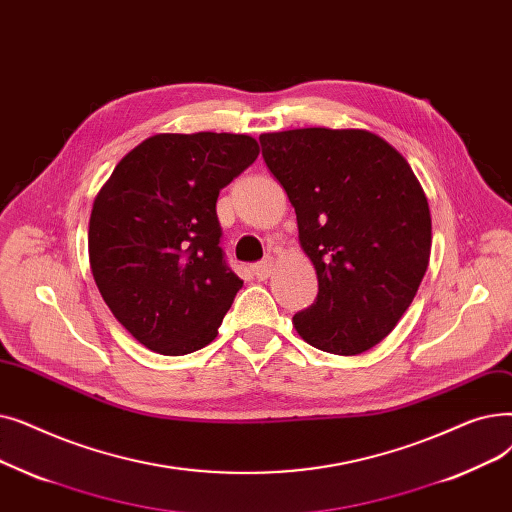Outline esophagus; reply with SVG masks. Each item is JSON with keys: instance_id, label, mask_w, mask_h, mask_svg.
<instances>
[{"instance_id": "34e87169", "label": "esophagus", "mask_w": 512, "mask_h": 512, "mask_svg": "<svg viewBox=\"0 0 512 512\" xmlns=\"http://www.w3.org/2000/svg\"><path fill=\"white\" fill-rule=\"evenodd\" d=\"M252 273H254V277H256L258 281L269 279L271 273H273V260H271V258H264V260L252 264Z\"/></svg>"}]
</instances>
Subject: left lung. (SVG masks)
Instances as JSON below:
<instances>
[{
	"mask_svg": "<svg viewBox=\"0 0 512 512\" xmlns=\"http://www.w3.org/2000/svg\"><path fill=\"white\" fill-rule=\"evenodd\" d=\"M262 158L296 210L319 294L294 314L304 342L356 356L377 346L415 300L429 264L431 216L410 164L360 129L260 135Z\"/></svg>",
	"mask_w": 512,
	"mask_h": 512,
	"instance_id": "obj_1",
	"label": "left lung"
}]
</instances>
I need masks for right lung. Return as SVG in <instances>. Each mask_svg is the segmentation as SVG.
<instances>
[{
	"label": "right lung",
	"mask_w": 512,
	"mask_h": 512,
	"mask_svg": "<svg viewBox=\"0 0 512 512\" xmlns=\"http://www.w3.org/2000/svg\"><path fill=\"white\" fill-rule=\"evenodd\" d=\"M233 133H160L139 143L97 193L89 264L139 344L164 356L208 346L243 281L229 269L216 200L256 158Z\"/></svg>",
	"instance_id": "right-lung-1"
}]
</instances>
